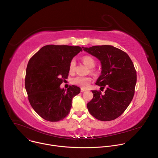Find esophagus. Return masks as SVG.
Instances as JSON below:
<instances>
[{
  "instance_id": "1",
  "label": "esophagus",
  "mask_w": 158,
  "mask_h": 158,
  "mask_svg": "<svg viewBox=\"0 0 158 158\" xmlns=\"http://www.w3.org/2000/svg\"><path fill=\"white\" fill-rule=\"evenodd\" d=\"M87 91V89H84V88H81V91L82 93L85 92V91Z\"/></svg>"
}]
</instances>
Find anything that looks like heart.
<instances>
[{"label":"heart","mask_w":158,"mask_h":158,"mask_svg":"<svg viewBox=\"0 0 158 158\" xmlns=\"http://www.w3.org/2000/svg\"><path fill=\"white\" fill-rule=\"evenodd\" d=\"M82 60L85 63V64L89 67V68H93L96 65V61L91 56H85L82 57ZM76 61L74 59H73L69 64V71L73 72L75 69ZM91 82V78L89 77H83V76H77L72 79V83L77 85L82 88L87 87L90 83Z\"/></svg>","instance_id":"obj_1"}]
</instances>
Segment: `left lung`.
Here are the masks:
<instances>
[{
    "label": "left lung",
    "instance_id": "8db88e82",
    "mask_svg": "<svg viewBox=\"0 0 158 158\" xmlns=\"http://www.w3.org/2000/svg\"><path fill=\"white\" fill-rule=\"evenodd\" d=\"M82 49L100 60L101 73L96 84L106 87L103 95L101 91H92L94 96L87 104L88 110L98 120H114L123 113L133 98L137 80L134 64L125 52L112 46Z\"/></svg>",
    "mask_w": 158,
    "mask_h": 158
}]
</instances>
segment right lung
<instances>
[{
	"instance_id": "add662e5",
	"label": "right lung",
	"mask_w": 158,
	"mask_h": 158,
	"mask_svg": "<svg viewBox=\"0 0 158 158\" xmlns=\"http://www.w3.org/2000/svg\"><path fill=\"white\" fill-rule=\"evenodd\" d=\"M82 51L79 46L47 45L29 60L26 89L31 106L45 120L57 122L69 113L72 99L81 89L72 85L65 90L60 85L67 79L70 62Z\"/></svg>"
}]
</instances>
